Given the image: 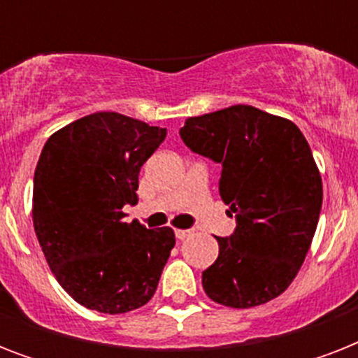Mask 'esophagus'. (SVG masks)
Listing matches in <instances>:
<instances>
[{
	"label": "esophagus",
	"instance_id": "1",
	"mask_svg": "<svg viewBox=\"0 0 358 358\" xmlns=\"http://www.w3.org/2000/svg\"><path fill=\"white\" fill-rule=\"evenodd\" d=\"M174 236H176V239H185V238H189L191 236V230H184V229H176L174 230Z\"/></svg>",
	"mask_w": 358,
	"mask_h": 358
}]
</instances>
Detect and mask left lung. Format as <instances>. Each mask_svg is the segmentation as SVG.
Returning a JSON list of instances; mask_svg holds the SVG:
<instances>
[{
  "mask_svg": "<svg viewBox=\"0 0 358 358\" xmlns=\"http://www.w3.org/2000/svg\"><path fill=\"white\" fill-rule=\"evenodd\" d=\"M180 137L221 163L219 195L238 227L215 238L219 256L202 288L230 308H252L286 292L310 249L322 212V174L292 120L252 106L189 117Z\"/></svg>",
  "mask_w": 358,
  "mask_h": 358,
  "instance_id": "obj_1",
  "label": "left lung"
}]
</instances>
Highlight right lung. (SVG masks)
I'll return each instance as SVG.
<instances>
[{"mask_svg":"<svg viewBox=\"0 0 358 358\" xmlns=\"http://www.w3.org/2000/svg\"><path fill=\"white\" fill-rule=\"evenodd\" d=\"M167 131L115 111L50 135L33 182V227L57 282L85 308L124 314L146 305L174 247L171 227L126 223L139 171Z\"/></svg>","mask_w":358,"mask_h":358,"instance_id":"1","label":"right lung"}]
</instances>
